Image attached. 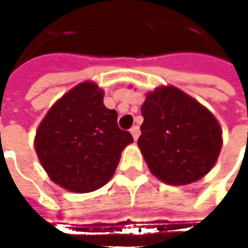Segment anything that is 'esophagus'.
Listing matches in <instances>:
<instances>
[{
	"label": "esophagus",
	"mask_w": 248,
	"mask_h": 248,
	"mask_svg": "<svg viewBox=\"0 0 248 248\" xmlns=\"http://www.w3.org/2000/svg\"><path fill=\"white\" fill-rule=\"evenodd\" d=\"M130 133H132L133 139H135V140H138V138H139V135H140V129H139V126H138V124H136V126H133V127L130 129Z\"/></svg>",
	"instance_id": "esophagus-1"
}]
</instances>
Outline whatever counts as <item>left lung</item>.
Wrapping results in <instances>:
<instances>
[{"instance_id":"1","label":"left lung","mask_w":248,"mask_h":248,"mask_svg":"<svg viewBox=\"0 0 248 248\" xmlns=\"http://www.w3.org/2000/svg\"><path fill=\"white\" fill-rule=\"evenodd\" d=\"M142 115L138 146L155 177L185 186L213 169L223 132L206 106L173 85H162L146 93Z\"/></svg>"}]
</instances>
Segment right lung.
Returning <instances> with one entry per match:
<instances>
[{
  "label": "right lung",
  "mask_w": 248,
  "mask_h": 248,
  "mask_svg": "<svg viewBox=\"0 0 248 248\" xmlns=\"http://www.w3.org/2000/svg\"><path fill=\"white\" fill-rule=\"evenodd\" d=\"M118 113L103 105V91L85 80L68 91L39 124L34 146L49 179L72 193L105 186L119 165L121 153L133 142L119 129Z\"/></svg>",
  "instance_id": "add662e5"
}]
</instances>
